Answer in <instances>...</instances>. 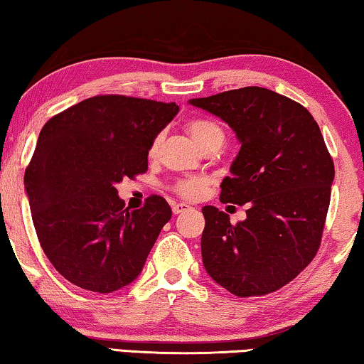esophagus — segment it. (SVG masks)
Segmentation results:
<instances>
[{"label": "esophagus", "instance_id": "1", "mask_svg": "<svg viewBox=\"0 0 364 364\" xmlns=\"http://www.w3.org/2000/svg\"><path fill=\"white\" fill-rule=\"evenodd\" d=\"M192 207L188 203H183V202H181V203H173L172 205V212L176 213V215H178V213H182V212H187V210H191Z\"/></svg>", "mask_w": 364, "mask_h": 364}]
</instances>
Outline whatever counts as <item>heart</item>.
<instances>
[{
    "mask_svg": "<svg viewBox=\"0 0 364 364\" xmlns=\"http://www.w3.org/2000/svg\"><path fill=\"white\" fill-rule=\"evenodd\" d=\"M187 129H188V133H191L192 139L195 141V144H197V146H200L203 143V141H207L208 138H212V136H215V134H223L218 126L215 124L213 121H208V119H192L191 123L187 124ZM159 141H161V138H156L151 143V147H149V154L151 156L157 151ZM205 187H207V182H205V178H202V177H186V178H181V181L176 182V186H173V191H176L178 195H182V197H186V198H197L203 193Z\"/></svg>",
    "mask_w": 364,
    "mask_h": 364,
    "instance_id": "1",
    "label": "heart"
}]
</instances>
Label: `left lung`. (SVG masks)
Returning <instances> with one entry per match:
<instances>
[{
  "label": "left lung",
  "instance_id": "obj_1",
  "mask_svg": "<svg viewBox=\"0 0 364 364\" xmlns=\"http://www.w3.org/2000/svg\"><path fill=\"white\" fill-rule=\"evenodd\" d=\"M188 103L236 133L241 149L220 200L250 203L236 225L212 205L202 208L205 271L238 297L277 291L307 267L322 240L335 167L317 121L300 103L261 87Z\"/></svg>",
  "mask_w": 364,
  "mask_h": 364
}]
</instances>
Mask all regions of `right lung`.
Masks as SVG:
<instances>
[{"instance_id":"right-lung-1","label":"right lung","mask_w":364,"mask_h":364,"mask_svg":"<svg viewBox=\"0 0 364 364\" xmlns=\"http://www.w3.org/2000/svg\"><path fill=\"white\" fill-rule=\"evenodd\" d=\"M177 113L176 103L100 95L44 124L24 187L42 250L67 281L109 294L143 271L172 210L159 195L124 208L114 186L147 171L151 143Z\"/></svg>"}]
</instances>
